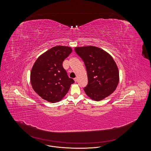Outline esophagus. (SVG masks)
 I'll list each match as a JSON object with an SVG mask.
<instances>
[{
	"label": "esophagus",
	"mask_w": 151,
	"mask_h": 151,
	"mask_svg": "<svg viewBox=\"0 0 151 151\" xmlns=\"http://www.w3.org/2000/svg\"><path fill=\"white\" fill-rule=\"evenodd\" d=\"M74 80H75V82H77V81H78V79H77L76 78H74Z\"/></svg>",
	"instance_id": "1"
}]
</instances>
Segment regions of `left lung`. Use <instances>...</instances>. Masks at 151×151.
Returning <instances> with one entry per match:
<instances>
[{
  "label": "left lung",
  "mask_w": 151,
  "mask_h": 151,
  "mask_svg": "<svg viewBox=\"0 0 151 151\" xmlns=\"http://www.w3.org/2000/svg\"><path fill=\"white\" fill-rule=\"evenodd\" d=\"M75 51L86 67L88 81L84 90L86 95L100 101L112 93L119 83V72L111 56L92 46L75 47Z\"/></svg>",
  "instance_id": "1"
}]
</instances>
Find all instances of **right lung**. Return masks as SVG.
I'll list each match as a JSON object with an SVG mask.
<instances>
[{"mask_svg":"<svg viewBox=\"0 0 151 151\" xmlns=\"http://www.w3.org/2000/svg\"><path fill=\"white\" fill-rule=\"evenodd\" d=\"M71 52L70 47L57 46L36 60L30 73V82L34 91L43 100L50 102L62 100L74 83L63 67L64 60Z\"/></svg>","mask_w":151,"mask_h":151,"instance_id":"right-lung-1","label":"right lung"}]
</instances>
